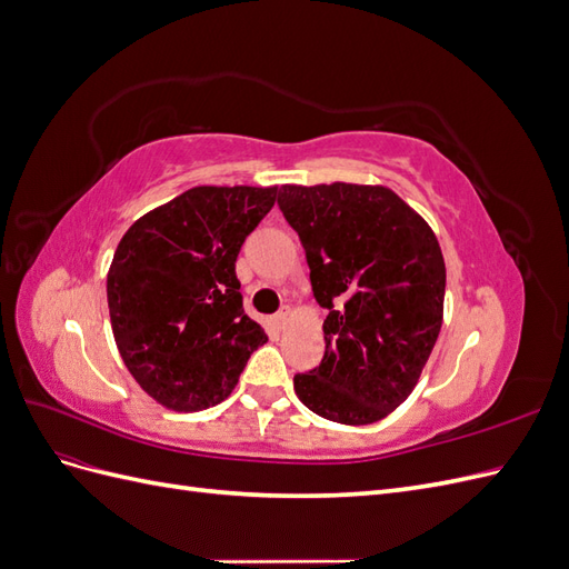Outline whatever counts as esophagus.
Listing matches in <instances>:
<instances>
[{
    "instance_id": "34e87169",
    "label": "esophagus",
    "mask_w": 569,
    "mask_h": 569,
    "mask_svg": "<svg viewBox=\"0 0 569 569\" xmlns=\"http://www.w3.org/2000/svg\"><path fill=\"white\" fill-rule=\"evenodd\" d=\"M289 318H291V308H289V306H282L280 311H278V316H274V325H278L280 330H282V327L289 322Z\"/></svg>"
}]
</instances>
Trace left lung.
Listing matches in <instances>:
<instances>
[{
	"label": "left lung",
	"instance_id": "8db88e82",
	"mask_svg": "<svg viewBox=\"0 0 569 569\" xmlns=\"http://www.w3.org/2000/svg\"><path fill=\"white\" fill-rule=\"evenodd\" d=\"M278 206L299 232L316 301L327 308L320 366L295 375L316 416L370 425L399 408L432 353L446 266L432 228L387 187L284 184Z\"/></svg>",
	"mask_w": 569,
	"mask_h": 569
}]
</instances>
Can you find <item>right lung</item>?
<instances>
[{"label":"right lung","mask_w":569,"mask_h":569,"mask_svg":"<svg viewBox=\"0 0 569 569\" xmlns=\"http://www.w3.org/2000/svg\"><path fill=\"white\" fill-rule=\"evenodd\" d=\"M278 187H192L120 239L107 274L116 347L151 399L180 412L226 401L268 341L234 263Z\"/></svg>","instance_id":"add662e5"}]
</instances>
